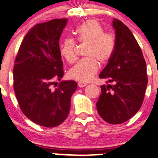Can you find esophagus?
<instances>
[{
    "label": "esophagus",
    "instance_id": "obj_1",
    "mask_svg": "<svg viewBox=\"0 0 158 158\" xmlns=\"http://www.w3.org/2000/svg\"><path fill=\"white\" fill-rule=\"evenodd\" d=\"M87 86V84H86V83H85V82H78V86L80 88L85 87V86Z\"/></svg>",
    "mask_w": 158,
    "mask_h": 158
}]
</instances>
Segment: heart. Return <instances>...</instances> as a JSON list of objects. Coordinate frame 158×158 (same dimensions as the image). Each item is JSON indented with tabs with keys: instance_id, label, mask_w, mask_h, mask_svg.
<instances>
[{
	"instance_id": "obj_1",
	"label": "heart",
	"mask_w": 158,
	"mask_h": 158,
	"mask_svg": "<svg viewBox=\"0 0 158 158\" xmlns=\"http://www.w3.org/2000/svg\"><path fill=\"white\" fill-rule=\"evenodd\" d=\"M79 42L86 43L82 58L69 70L70 78L80 82H88L94 77L99 69V62H108L113 56L115 49V40L109 34L104 33L98 22L94 19L82 23L74 32ZM76 42L70 38H64L60 45V54L72 64L76 60Z\"/></svg>"
}]
</instances>
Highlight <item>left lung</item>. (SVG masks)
Wrapping results in <instances>:
<instances>
[{
    "label": "left lung",
    "mask_w": 158,
    "mask_h": 158,
    "mask_svg": "<svg viewBox=\"0 0 158 158\" xmlns=\"http://www.w3.org/2000/svg\"><path fill=\"white\" fill-rule=\"evenodd\" d=\"M115 49L99 75L107 79L101 86L96 104L101 117L107 123L126 122L141 108L148 79L143 52L131 31L121 21L113 19Z\"/></svg>",
    "instance_id": "1"
}]
</instances>
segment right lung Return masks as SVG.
<instances>
[{"mask_svg":"<svg viewBox=\"0 0 158 158\" xmlns=\"http://www.w3.org/2000/svg\"><path fill=\"white\" fill-rule=\"evenodd\" d=\"M68 19H55L31 28L19 47L13 68L14 90L19 107L31 121L45 127L63 123L69 113L76 81L64 76L59 40Z\"/></svg>","mask_w":158,"mask_h":158,"instance_id":"1","label":"right lung"}]
</instances>
